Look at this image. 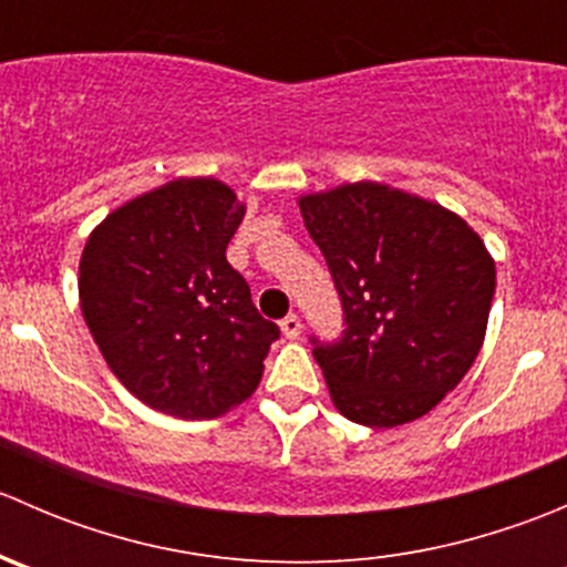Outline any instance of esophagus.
Here are the masks:
<instances>
[{"mask_svg":"<svg viewBox=\"0 0 567 567\" xmlns=\"http://www.w3.org/2000/svg\"><path fill=\"white\" fill-rule=\"evenodd\" d=\"M282 334L288 337V340H299L301 337V318L299 316H293V312H290L288 318H282Z\"/></svg>","mask_w":567,"mask_h":567,"instance_id":"esophagus-1","label":"esophagus"}]
</instances>
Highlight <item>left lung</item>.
Returning <instances> with one entry per match:
<instances>
[{
    "label": "left lung",
    "mask_w": 567,
    "mask_h": 567,
    "mask_svg": "<svg viewBox=\"0 0 567 567\" xmlns=\"http://www.w3.org/2000/svg\"><path fill=\"white\" fill-rule=\"evenodd\" d=\"M299 208L348 323L334 346L312 340L331 403L368 427L420 420L483 348L494 257L458 214L386 183L301 194Z\"/></svg>",
    "instance_id": "1"
}]
</instances>
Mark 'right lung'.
<instances>
[{
  "label": "right lung",
  "mask_w": 567,
  "mask_h": 567,
  "mask_svg": "<svg viewBox=\"0 0 567 567\" xmlns=\"http://www.w3.org/2000/svg\"><path fill=\"white\" fill-rule=\"evenodd\" d=\"M247 205L216 177H177L128 199L90 233L79 305L109 370L181 420H214L251 398L277 323L227 262Z\"/></svg>",
  "instance_id": "right-lung-1"
}]
</instances>
